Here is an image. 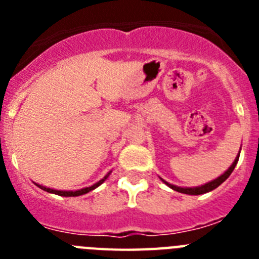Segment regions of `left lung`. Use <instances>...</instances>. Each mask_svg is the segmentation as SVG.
I'll use <instances>...</instances> for the list:
<instances>
[{
  "label": "left lung",
  "instance_id": "obj_1",
  "mask_svg": "<svg viewBox=\"0 0 259 259\" xmlns=\"http://www.w3.org/2000/svg\"><path fill=\"white\" fill-rule=\"evenodd\" d=\"M239 157H240V153L239 155H237L236 158H235V161H233V163L231 164V167L228 168L226 172L223 174V175H221L219 178H217V179L211 180V182L206 183V184L201 185V187H193V188H182V187H176V185H172L170 184V183L164 182L163 179H161L162 182L164 183L166 185H168L171 189H174V191L179 192V193H185V194H192V196H197V194H203V193H207V192L212 191V189L218 188L219 185L222 184L223 182H226V180L228 179V176L232 174V171L235 170V166L237 164V161H239Z\"/></svg>",
  "mask_w": 259,
  "mask_h": 259
}]
</instances>
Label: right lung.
Returning <instances> with one entry per match:
<instances>
[{
	"mask_svg": "<svg viewBox=\"0 0 259 259\" xmlns=\"http://www.w3.org/2000/svg\"><path fill=\"white\" fill-rule=\"evenodd\" d=\"M111 172V171H110ZM110 172L107 174L106 176H105L104 179H101L98 183H96V184H93L92 187H87V188H83V189H79V191H57V189H52V188H47V187H44V185H40V184H36L40 189H42V191H47L49 192V193H54V194H58V196H63V197H76V196H81V194H85L88 193V192L93 191V189H96L97 187H100V185L102 184V183L105 182V180L109 178Z\"/></svg>",
	"mask_w": 259,
	"mask_h": 259,
	"instance_id": "1",
	"label": "right lung"
}]
</instances>
